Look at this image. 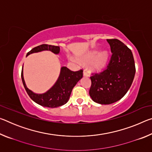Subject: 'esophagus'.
<instances>
[{
    "label": "esophagus",
    "instance_id": "34e87169",
    "mask_svg": "<svg viewBox=\"0 0 152 152\" xmlns=\"http://www.w3.org/2000/svg\"><path fill=\"white\" fill-rule=\"evenodd\" d=\"M83 75H84V76H88V72H87V70H84V72H83Z\"/></svg>",
    "mask_w": 152,
    "mask_h": 152
}]
</instances>
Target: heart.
I'll return each mask as SVG.
<instances>
[{"label":"heart","instance_id":"1","mask_svg":"<svg viewBox=\"0 0 152 152\" xmlns=\"http://www.w3.org/2000/svg\"><path fill=\"white\" fill-rule=\"evenodd\" d=\"M97 54V51H92V53H89L88 55H87L86 57H84L83 60L85 61H88L93 59L94 57H96ZM108 58H109V55H108L107 51H101V53H99L98 56L95 58L92 64L91 68L94 71H99L102 70L104 67L106 66ZM70 60L72 61H75V60H74L73 58H70Z\"/></svg>","mask_w":152,"mask_h":152}]
</instances>
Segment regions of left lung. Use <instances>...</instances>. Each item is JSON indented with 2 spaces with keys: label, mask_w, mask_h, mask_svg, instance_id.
I'll return each instance as SVG.
<instances>
[{
  "label": "left lung",
  "mask_w": 152,
  "mask_h": 152,
  "mask_svg": "<svg viewBox=\"0 0 152 152\" xmlns=\"http://www.w3.org/2000/svg\"><path fill=\"white\" fill-rule=\"evenodd\" d=\"M112 54L106 68L92 74L89 94L92 101L109 104L119 101L132 86L135 66L132 50L117 39H107Z\"/></svg>",
  "instance_id": "left-lung-1"
}]
</instances>
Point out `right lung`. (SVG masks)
<instances>
[{
	"instance_id": "obj_1",
	"label": "right lung",
	"mask_w": 152,
	"mask_h": 152,
	"mask_svg": "<svg viewBox=\"0 0 152 152\" xmlns=\"http://www.w3.org/2000/svg\"><path fill=\"white\" fill-rule=\"evenodd\" d=\"M51 51L55 54L60 53V48L59 46L42 44L33 48L27 53V56L31 53H37L42 51ZM23 66L21 71V78L25 91L33 101L41 106L56 108L65 104L70 99L72 91L82 76L83 70L74 72L63 66L61 68L60 76L56 83L51 88L45 93L36 94L27 88L23 78Z\"/></svg>"
}]
</instances>
